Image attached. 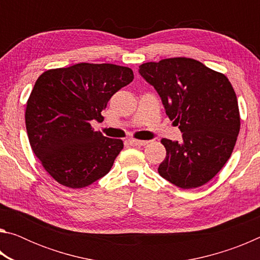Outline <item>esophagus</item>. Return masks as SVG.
Listing matches in <instances>:
<instances>
[{"label":"esophagus","instance_id":"obj_1","mask_svg":"<svg viewBox=\"0 0 260 260\" xmlns=\"http://www.w3.org/2000/svg\"><path fill=\"white\" fill-rule=\"evenodd\" d=\"M128 142H129L131 144H133V146L141 147V146H147V144L149 143V141H141V140L132 139V140H128Z\"/></svg>","mask_w":260,"mask_h":260}]
</instances>
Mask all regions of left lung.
Instances as JSON below:
<instances>
[{
	"mask_svg": "<svg viewBox=\"0 0 260 260\" xmlns=\"http://www.w3.org/2000/svg\"><path fill=\"white\" fill-rule=\"evenodd\" d=\"M182 141L161 139L166 157L158 173L182 189L208 183L230 159L241 127L236 94L225 74L201 61L174 57L140 65Z\"/></svg>",
	"mask_w": 260,
	"mask_h": 260,
	"instance_id": "1",
	"label": "left lung"
}]
</instances>
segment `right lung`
Here are the masks:
<instances>
[{
  "instance_id": "obj_1",
  "label": "right lung",
  "mask_w": 260,
  "mask_h": 260,
  "mask_svg": "<svg viewBox=\"0 0 260 260\" xmlns=\"http://www.w3.org/2000/svg\"><path fill=\"white\" fill-rule=\"evenodd\" d=\"M133 79L129 68L90 63L38 78L26 104V129L35 156L57 182L78 189L109 173L124 143L94 131L90 121L102 120L109 100Z\"/></svg>"
}]
</instances>
